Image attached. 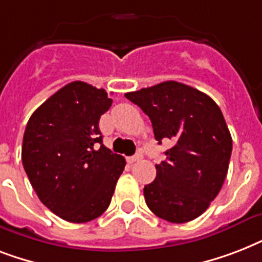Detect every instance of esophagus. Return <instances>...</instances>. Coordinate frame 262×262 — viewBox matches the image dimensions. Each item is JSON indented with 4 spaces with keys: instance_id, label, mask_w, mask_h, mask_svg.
Here are the masks:
<instances>
[{
    "instance_id": "esophagus-1",
    "label": "esophagus",
    "mask_w": 262,
    "mask_h": 262,
    "mask_svg": "<svg viewBox=\"0 0 262 262\" xmlns=\"http://www.w3.org/2000/svg\"><path fill=\"white\" fill-rule=\"evenodd\" d=\"M141 159H143V152L139 151L137 154H136V155H133L132 158H129V162H130V163H133V162H137V160H141Z\"/></svg>"
}]
</instances>
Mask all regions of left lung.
Returning <instances> with one entry per match:
<instances>
[{"instance_id": "obj_1", "label": "left lung", "mask_w": 262, "mask_h": 262, "mask_svg": "<svg viewBox=\"0 0 262 262\" xmlns=\"http://www.w3.org/2000/svg\"><path fill=\"white\" fill-rule=\"evenodd\" d=\"M149 117L155 139L171 140L156 178L144 186L148 208L170 223L207 211L227 175L232 139L222 110L208 95L178 81L125 94Z\"/></svg>"}]
</instances>
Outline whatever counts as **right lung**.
<instances>
[{"label":"right lung","mask_w":262,"mask_h":262,"mask_svg":"<svg viewBox=\"0 0 262 262\" xmlns=\"http://www.w3.org/2000/svg\"><path fill=\"white\" fill-rule=\"evenodd\" d=\"M113 99L104 90L73 81L31 115L21 160L39 200L61 219L85 223L110 205L125 168L123 156L103 145L99 119Z\"/></svg>","instance_id":"obj_1"}]
</instances>
